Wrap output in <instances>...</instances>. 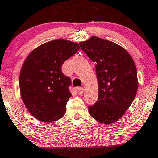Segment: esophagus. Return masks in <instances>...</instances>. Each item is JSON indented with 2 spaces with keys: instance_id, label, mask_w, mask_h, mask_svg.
<instances>
[{
  "instance_id": "obj_1",
  "label": "esophagus",
  "mask_w": 158,
  "mask_h": 158,
  "mask_svg": "<svg viewBox=\"0 0 158 158\" xmlns=\"http://www.w3.org/2000/svg\"><path fill=\"white\" fill-rule=\"evenodd\" d=\"M83 92H84L83 87H79V88L77 89V93L79 95H81V94L83 93Z\"/></svg>"
}]
</instances>
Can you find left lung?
I'll use <instances>...</instances> for the list:
<instances>
[{
	"instance_id": "1",
	"label": "left lung",
	"mask_w": 158,
	"mask_h": 158,
	"mask_svg": "<svg viewBox=\"0 0 158 158\" xmlns=\"http://www.w3.org/2000/svg\"><path fill=\"white\" fill-rule=\"evenodd\" d=\"M79 44L96 64L98 99L89 106V114L101 123H115L128 109L136 95L139 82L134 61L121 46L97 36Z\"/></svg>"
}]
</instances>
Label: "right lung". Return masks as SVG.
<instances>
[{"label":"right lung","mask_w":158,"mask_h":158,"mask_svg":"<svg viewBox=\"0 0 158 158\" xmlns=\"http://www.w3.org/2000/svg\"><path fill=\"white\" fill-rule=\"evenodd\" d=\"M79 49L77 43L54 40L35 48L25 59L19 73V89L24 104L35 118L52 123L64 116L71 96V81L61 68Z\"/></svg>","instance_id":"obj_1"}]
</instances>
